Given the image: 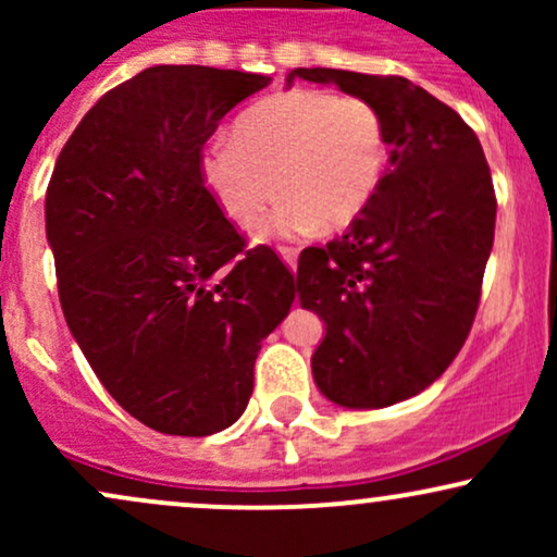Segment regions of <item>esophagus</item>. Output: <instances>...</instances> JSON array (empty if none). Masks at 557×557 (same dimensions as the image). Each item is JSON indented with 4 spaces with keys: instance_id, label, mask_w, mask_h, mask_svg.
Segmentation results:
<instances>
[{
    "instance_id": "34e87169",
    "label": "esophagus",
    "mask_w": 557,
    "mask_h": 557,
    "mask_svg": "<svg viewBox=\"0 0 557 557\" xmlns=\"http://www.w3.org/2000/svg\"><path fill=\"white\" fill-rule=\"evenodd\" d=\"M298 253H300V248H296V246H280V257L285 259V264L290 267V270H296Z\"/></svg>"
}]
</instances>
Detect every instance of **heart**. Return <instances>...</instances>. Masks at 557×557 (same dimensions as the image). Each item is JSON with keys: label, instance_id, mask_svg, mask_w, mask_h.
<instances>
[{"label": "heart", "instance_id": "obj_1", "mask_svg": "<svg viewBox=\"0 0 557 557\" xmlns=\"http://www.w3.org/2000/svg\"><path fill=\"white\" fill-rule=\"evenodd\" d=\"M387 125L361 96L274 94L243 112L233 140H212L198 159L201 183L233 225L253 230L274 201L264 235L335 233L363 214L387 170Z\"/></svg>", "mask_w": 557, "mask_h": 557}]
</instances>
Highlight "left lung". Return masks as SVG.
<instances>
[{"label": "left lung", "instance_id": "8db88e82", "mask_svg": "<svg viewBox=\"0 0 557 557\" xmlns=\"http://www.w3.org/2000/svg\"><path fill=\"white\" fill-rule=\"evenodd\" d=\"M382 112L389 168L348 233L304 248L298 298L327 324L311 356L317 387L345 408L419 395L450 367L474 324L495 240L497 198L476 133L400 75L296 67Z\"/></svg>", "mask_w": 557, "mask_h": 557}]
</instances>
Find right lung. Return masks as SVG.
<instances>
[{
  "label": "right lung",
  "mask_w": 557,
  "mask_h": 557,
  "mask_svg": "<svg viewBox=\"0 0 557 557\" xmlns=\"http://www.w3.org/2000/svg\"><path fill=\"white\" fill-rule=\"evenodd\" d=\"M270 83L157 65L107 91L57 157L47 238L62 314L101 385L162 434L235 424L253 361L296 298L270 246L248 248L201 183L220 120Z\"/></svg>",
  "instance_id": "add662e5"
}]
</instances>
